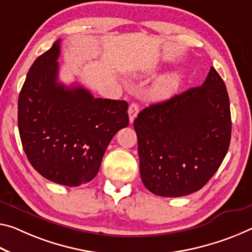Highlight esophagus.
Masks as SVG:
<instances>
[{"instance_id":"34e87169","label":"esophagus","mask_w":252,"mask_h":252,"mask_svg":"<svg viewBox=\"0 0 252 252\" xmlns=\"http://www.w3.org/2000/svg\"><path fill=\"white\" fill-rule=\"evenodd\" d=\"M127 113H129L130 123H132L133 120L137 118V115L139 113V105L137 103H131L129 105V109H127Z\"/></svg>"}]
</instances>
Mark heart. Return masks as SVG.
I'll use <instances>...</instances> for the list:
<instances>
[{
    "label": "heart",
    "instance_id": "1",
    "mask_svg": "<svg viewBox=\"0 0 252 252\" xmlns=\"http://www.w3.org/2000/svg\"><path fill=\"white\" fill-rule=\"evenodd\" d=\"M153 73V71H150ZM179 86V77L177 75H167L161 79H159L157 84L154 86L151 91V95L154 98L160 99L170 96L171 94L175 93V91Z\"/></svg>",
    "mask_w": 252,
    "mask_h": 252
}]
</instances>
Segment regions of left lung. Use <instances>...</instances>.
Instances as JSON below:
<instances>
[{
  "label": "left lung",
  "instance_id": "8db88e82",
  "mask_svg": "<svg viewBox=\"0 0 252 252\" xmlns=\"http://www.w3.org/2000/svg\"><path fill=\"white\" fill-rule=\"evenodd\" d=\"M133 126L147 189L165 197L197 191L217 173L230 146L225 84L211 67L202 86L146 107Z\"/></svg>",
  "mask_w": 252,
  "mask_h": 252
}]
</instances>
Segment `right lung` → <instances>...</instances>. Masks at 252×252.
Returning a JSON list of instances; mask_svg holds the SVG:
<instances>
[{"label":"right lung","instance_id":"1","mask_svg":"<svg viewBox=\"0 0 252 252\" xmlns=\"http://www.w3.org/2000/svg\"><path fill=\"white\" fill-rule=\"evenodd\" d=\"M61 39L35 59L19 95L22 147L48 181L79 186L96 176L107 146L129 126L127 103L95 98L81 85L58 82Z\"/></svg>","mask_w":252,"mask_h":252}]
</instances>
